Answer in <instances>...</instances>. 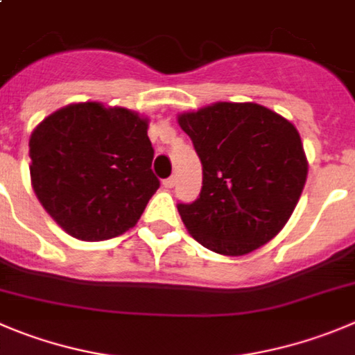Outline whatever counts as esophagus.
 Instances as JSON below:
<instances>
[{
    "mask_svg": "<svg viewBox=\"0 0 355 355\" xmlns=\"http://www.w3.org/2000/svg\"><path fill=\"white\" fill-rule=\"evenodd\" d=\"M175 182H177V178H175V177L164 178V180H162V185H164L166 189H171L175 185Z\"/></svg>",
    "mask_w": 355,
    "mask_h": 355,
    "instance_id": "1",
    "label": "esophagus"
}]
</instances>
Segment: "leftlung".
<instances>
[{
  "label": "left lung",
  "mask_w": 355,
  "mask_h": 355,
  "mask_svg": "<svg viewBox=\"0 0 355 355\" xmlns=\"http://www.w3.org/2000/svg\"><path fill=\"white\" fill-rule=\"evenodd\" d=\"M203 166V187L178 214L196 241L245 256L280 233L308 173L300 132L257 103H215L178 115Z\"/></svg>",
  "instance_id": "obj_1"
}]
</instances>
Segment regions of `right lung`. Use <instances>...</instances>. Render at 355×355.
Masks as SVG:
<instances>
[{"instance_id": "add662e5", "label": "right lung", "mask_w": 355, "mask_h": 355, "mask_svg": "<svg viewBox=\"0 0 355 355\" xmlns=\"http://www.w3.org/2000/svg\"><path fill=\"white\" fill-rule=\"evenodd\" d=\"M147 128L135 112L96 101L68 105L36 125L33 191L66 233L99 241L138 223L159 189Z\"/></svg>"}]
</instances>
